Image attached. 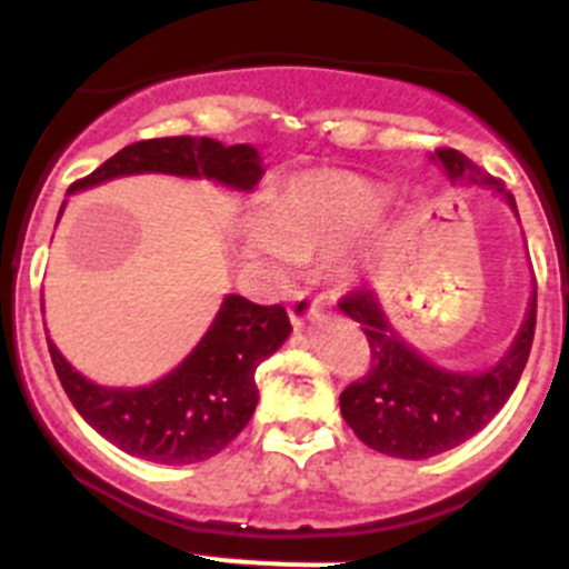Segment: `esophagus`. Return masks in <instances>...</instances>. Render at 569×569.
Returning a JSON list of instances; mask_svg holds the SVG:
<instances>
[{"mask_svg":"<svg viewBox=\"0 0 569 569\" xmlns=\"http://www.w3.org/2000/svg\"><path fill=\"white\" fill-rule=\"evenodd\" d=\"M319 308H321L319 299H310L305 290H299V293H296L293 299H290V305H288L290 321H293L296 328H301V325H305V321H308L310 316H313Z\"/></svg>","mask_w":569,"mask_h":569,"instance_id":"esophagus-1","label":"esophagus"}]
</instances>
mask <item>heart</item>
<instances>
[{
	"mask_svg": "<svg viewBox=\"0 0 569 569\" xmlns=\"http://www.w3.org/2000/svg\"><path fill=\"white\" fill-rule=\"evenodd\" d=\"M385 190L345 170H308L281 184L264 208V224L244 236V250L270 273L290 261L339 250L373 228Z\"/></svg>",
	"mask_w": 569,
	"mask_h": 569,
	"instance_id": "obj_1",
	"label": "heart"
}]
</instances>
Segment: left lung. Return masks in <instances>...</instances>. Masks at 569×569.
Instances as JSON below:
<instances>
[{
  "mask_svg": "<svg viewBox=\"0 0 569 569\" xmlns=\"http://www.w3.org/2000/svg\"><path fill=\"white\" fill-rule=\"evenodd\" d=\"M433 162L450 182L487 184L505 193L499 179L453 148H439ZM516 210L512 193H505ZM341 313L359 321L370 345V370L339 396L341 416L353 433L393 459H430L472 439L499 413L521 379L536 333V296L505 359L485 373H456L419 356L390 328L379 296L359 288L341 296Z\"/></svg>",
  "mask_w": 569,
  "mask_h": 569,
  "instance_id": "left-lung-1",
  "label": "left lung"
}]
</instances>
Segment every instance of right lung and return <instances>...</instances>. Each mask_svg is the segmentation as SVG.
Masks as SVG:
<instances>
[{
  "mask_svg": "<svg viewBox=\"0 0 569 569\" xmlns=\"http://www.w3.org/2000/svg\"><path fill=\"white\" fill-rule=\"evenodd\" d=\"M173 173L213 179L233 190H253L261 179L259 150L208 136H164L122 148L68 188H93L116 176ZM288 310L224 296L213 325L182 365L148 387H102L68 365L53 341L50 359L64 393L99 436L136 459L193 465L216 456L248 427L259 401L256 367L290 336Z\"/></svg>",
  "mask_w": 569,
  "mask_h": 569,
  "instance_id": "1",
  "label": "right lung"
}]
</instances>
